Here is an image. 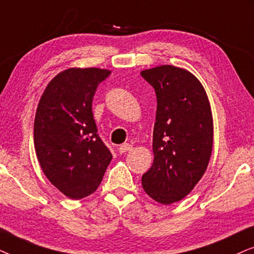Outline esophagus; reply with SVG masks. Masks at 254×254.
I'll return each mask as SVG.
<instances>
[{
  "mask_svg": "<svg viewBox=\"0 0 254 254\" xmlns=\"http://www.w3.org/2000/svg\"><path fill=\"white\" fill-rule=\"evenodd\" d=\"M131 148H132V145L130 144H122L120 147H118V151H120V153H125V152L130 151Z\"/></svg>",
  "mask_w": 254,
  "mask_h": 254,
  "instance_id": "esophagus-1",
  "label": "esophagus"
}]
</instances>
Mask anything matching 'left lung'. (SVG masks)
Segmentation results:
<instances>
[{"mask_svg": "<svg viewBox=\"0 0 254 254\" xmlns=\"http://www.w3.org/2000/svg\"><path fill=\"white\" fill-rule=\"evenodd\" d=\"M140 75L154 88L158 103L153 164L141 185L151 198L168 205L186 197L207 171L214 144L211 107L200 80L187 69L160 65Z\"/></svg>", "mask_w": 254, "mask_h": 254, "instance_id": "1", "label": "left lung"}]
</instances>
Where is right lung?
I'll return each instance as SVG.
<instances>
[{
    "instance_id": "1",
    "label": "right lung",
    "mask_w": 254,
    "mask_h": 254,
    "mask_svg": "<svg viewBox=\"0 0 254 254\" xmlns=\"http://www.w3.org/2000/svg\"><path fill=\"white\" fill-rule=\"evenodd\" d=\"M111 70L70 67L47 84L37 107L33 140L39 165L54 187L72 200L93 194L113 154L97 134L92 103Z\"/></svg>"
}]
</instances>
